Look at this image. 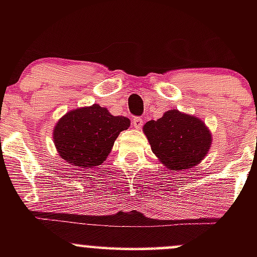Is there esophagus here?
<instances>
[{
  "instance_id": "34e87169",
  "label": "esophagus",
  "mask_w": 257,
  "mask_h": 257,
  "mask_svg": "<svg viewBox=\"0 0 257 257\" xmlns=\"http://www.w3.org/2000/svg\"><path fill=\"white\" fill-rule=\"evenodd\" d=\"M132 124H133V126H134V128L139 129V128H141V126H143L144 120H143V118H140V117H135V118L133 119Z\"/></svg>"
}]
</instances>
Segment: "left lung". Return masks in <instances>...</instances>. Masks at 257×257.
<instances>
[{"label":"left lung","instance_id":"8db88e82","mask_svg":"<svg viewBox=\"0 0 257 257\" xmlns=\"http://www.w3.org/2000/svg\"><path fill=\"white\" fill-rule=\"evenodd\" d=\"M152 152L170 170H187L199 164L210 150L213 137L202 119L169 110L143 126Z\"/></svg>","mask_w":257,"mask_h":257}]
</instances>
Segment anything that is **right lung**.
Here are the masks:
<instances>
[{"instance_id": "add662e5", "label": "right lung", "mask_w": 257, "mask_h": 257, "mask_svg": "<svg viewBox=\"0 0 257 257\" xmlns=\"http://www.w3.org/2000/svg\"><path fill=\"white\" fill-rule=\"evenodd\" d=\"M131 119L112 116L98 104L69 111L55 123L53 140L64 161L76 168H91L104 163L114 141Z\"/></svg>"}]
</instances>
